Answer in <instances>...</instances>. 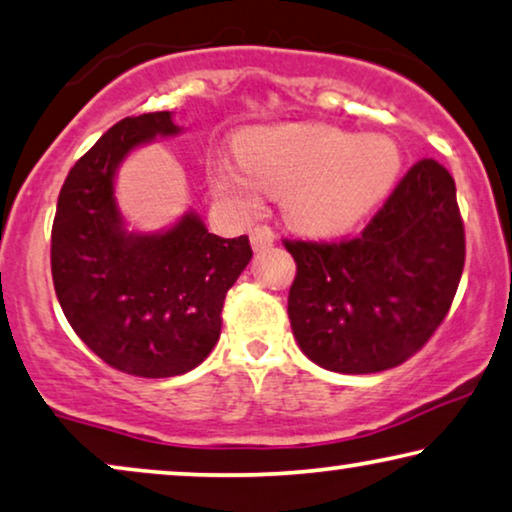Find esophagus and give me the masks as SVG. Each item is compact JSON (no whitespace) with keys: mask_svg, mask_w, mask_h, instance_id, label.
I'll return each mask as SVG.
<instances>
[{"mask_svg":"<svg viewBox=\"0 0 512 512\" xmlns=\"http://www.w3.org/2000/svg\"><path fill=\"white\" fill-rule=\"evenodd\" d=\"M273 241H276V234H273L271 227L257 225L255 229H250V243H253V250H257V253H262V250L271 248Z\"/></svg>","mask_w":512,"mask_h":512,"instance_id":"esophagus-1","label":"esophagus"}]
</instances>
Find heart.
<instances>
[{
	"instance_id": "obj_1",
	"label": "heart",
	"mask_w": 512,
	"mask_h": 512,
	"mask_svg": "<svg viewBox=\"0 0 512 512\" xmlns=\"http://www.w3.org/2000/svg\"><path fill=\"white\" fill-rule=\"evenodd\" d=\"M239 164L208 162L211 183L234 204H253L255 190L280 194L285 220L301 232L334 236L355 227L390 190L399 153L378 134L331 125L257 127L236 141Z\"/></svg>"
}]
</instances>
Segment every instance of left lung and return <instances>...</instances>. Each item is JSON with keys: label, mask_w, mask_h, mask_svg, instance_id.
Here are the masks:
<instances>
[{"label": "left lung", "mask_w": 512, "mask_h": 512, "mask_svg": "<svg viewBox=\"0 0 512 512\" xmlns=\"http://www.w3.org/2000/svg\"><path fill=\"white\" fill-rule=\"evenodd\" d=\"M297 262L287 315L322 369L378 373L413 357L448 315L464 271L455 181L436 160L406 171L364 232L290 241Z\"/></svg>", "instance_id": "8db88e82"}]
</instances>
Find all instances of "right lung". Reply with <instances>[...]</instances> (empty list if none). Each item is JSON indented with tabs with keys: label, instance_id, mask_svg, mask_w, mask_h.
Masks as SVG:
<instances>
[{
	"label": "right lung",
	"instance_id": "add662e5",
	"mask_svg": "<svg viewBox=\"0 0 512 512\" xmlns=\"http://www.w3.org/2000/svg\"><path fill=\"white\" fill-rule=\"evenodd\" d=\"M174 134L169 111L115 122L71 167L50 234L64 318L99 359L139 378L181 376L204 362L229 287L253 257L248 236L220 239L194 213L162 234L122 225L115 169L129 150Z\"/></svg>",
	"mask_w": 512,
	"mask_h": 512
}]
</instances>
